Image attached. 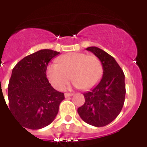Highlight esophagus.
<instances>
[{"mask_svg":"<svg viewBox=\"0 0 147 147\" xmlns=\"http://www.w3.org/2000/svg\"><path fill=\"white\" fill-rule=\"evenodd\" d=\"M72 95H73L72 93H65V94H64V96H65V97H66V98H67V97L71 96Z\"/></svg>","mask_w":147,"mask_h":147,"instance_id":"34e87169","label":"esophagus"}]
</instances>
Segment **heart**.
Wrapping results in <instances>:
<instances>
[{"label": "heart", "mask_w": 147, "mask_h": 147, "mask_svg": "<svg viewBox=\"0 0 147 147\" xmlns=\"http://www.w3.org/2000/svg\"><path fill=\"white\" fill-rule=\"evenodd\" d=\"M57 60V63H51L46 67L47 77L57 90H63L70 77L76 87L90 89L98 83L103 74L102 63L94 55L70 52Z\"/></svg>", "instance_id": "obj_1"}]
</instances>
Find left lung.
Instances as JSON below:
<instances>
[{
  "label": "left lung",
  "mask_w": 147,
  "mask_h": 147,
  "mask_svg": "<svg viewBox=\"0 0 147 147\" xmlns=\"http://www.w3.org/2000/svg\"><path fill=\"white\" fill-rule=\"evenodd\" d=\"M100 60L103 67L101 81L90 90L84 93L85 102L78 113L85 123L96 127L108 125L121 111L125 102V75L115 59L102 49L88 47Z\"/></svg>",
  "instance_id": "obj_1"
}]
</instances>
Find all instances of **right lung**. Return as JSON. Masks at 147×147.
<instances>
[{
	"label": "right lung",
	"mask_w": 147,
	"mask_h": 147,
	"mask_svg": "<svg viewBox=\"0 0 147 147\" xmlns=\"http://www.w3.org/2000/svg\"><path fill=\"white\" fill-rule=\"evenodd\" d=\"M59 54L50 49L39 50L13 68L8 85L9 110L26 129H40L51 124L65 98L46 77L48 64Z\"/></svg>",
	"instance_id": "obj_1"
}]
</instances>
